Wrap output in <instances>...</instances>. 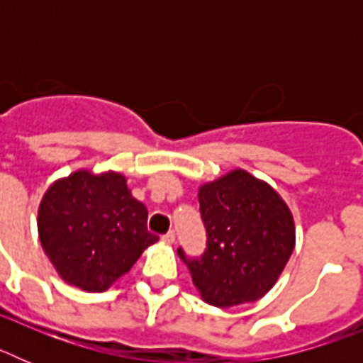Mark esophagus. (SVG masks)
<instances>
[{"instance_id": "1", "label": "esophagus", "mask_w": 363, "mask_h": 363, "mask_svg": "<svg viewBox=\"0 0 363 363\" xmlns=\"http://www.w3.org/2000/svg\"><path fill=\"white\" fill-rule=\"evenodd\" d=\"M176 240V233L174 230H169V233L167 234H163V242H167V243H172Z\"/></svg>"}]
</instances>
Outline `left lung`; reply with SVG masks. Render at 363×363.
<instances>
[{
  "mask_svg": "<svg viewBox=\"0 0 363 363\" xmlns=\"http://www.w3.org/2000/svg\"><path fill=\"white\" fill-rule=\"evenodd\" d=\"M207 247L201 256L179 258L201 298L233 307L264 296L289 262L294 221L274 189L245 171H233L200 189Z\"/></svg>",
  "mask_w": 363,
  "mask_h": 363,
  "instance_id": "obj_1",
  "label": "left lung"
}]
</instances>
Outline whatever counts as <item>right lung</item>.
I'll return each mask as SVG.
<instances>
[{
  "mask_svg": "<svg viewBox=\"0 0 363 363\" xmlns=\"http://www.w3.org/2000/svg\"><path fill=\"white\" fill-rule=\"evenodd\" d=\"M147 214L125 176L78 171L50 185L38 211V230L45 255L67 284L101 293L158 242L147 230Z\"/></svg>",
  "mask_w": 363,
  "mask_h": 363,
  "instance_id": "add662e5",
  "label": "right lung"
}]
</instances>
